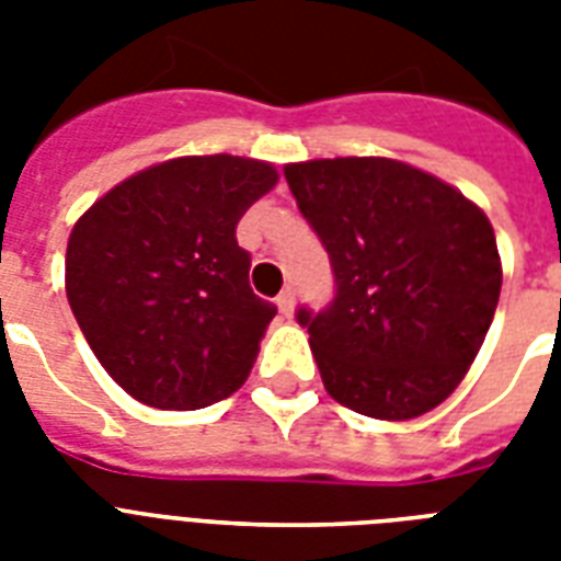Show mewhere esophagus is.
Wrapping results in <instances>:
<instances>
[{"label":"esophagus","instance_id":"esophagus-1","mask_svg":"<svg viewBox=\"0 0 561 561\" xmlns=\"http://www.w3.org/2000/svg\"><path fill=\"white\" fill-rule=\"evenodd\" d=\"M276 306H279L282 317H294V306H297V297H294V290H290V288L282 290L279 297H276Z\"/></svg>","mask_w":561,"mask_h":561}]
</instances>
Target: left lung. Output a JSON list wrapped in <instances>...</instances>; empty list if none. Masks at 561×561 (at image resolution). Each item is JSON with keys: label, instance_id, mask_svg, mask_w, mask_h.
Instances as JSON below:
<instances>
[{"label": "left lung", "instance_id": "left-lung-1", "mask_svg": "<svg viewBox=\"0 0 561 561\" xmlns=\"http://www.w3.org/2000/svg\"><path fill=\"white\" fill-rule=\"evenodd\" d=\"M285 180L337 282L325 311L297 314L329 396L387 422L443 404L478 358L501 297L486 211L387 157L288 162Z\"/></svg>", "mask_w": 561, "mask_h": 561}]
</instances>
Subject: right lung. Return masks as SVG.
Instances as JSON below:
<instances>
[{
	"label": "right lung",
	"instance_id": "1",
	"mask_svg": "<svg viewBox=\"0 0 561 561\" xmlns=\"http://www.w3.org/2000/svg\"><path fill=\"white\" fill-rule=\"evenodd\" d=\"M279 183L271 162H157L75 220L66 297L113 381L160 410H197L247 381L276 306L250 288L241 215Z\"/></svg>",
	"mask_w": 561,
	"mask_h": 561
}]
</instances>
